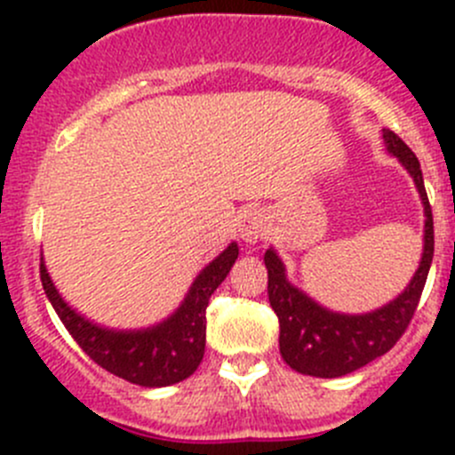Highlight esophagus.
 I'll return each instance as SVG.
<instances>
[{"label": "esophagus", "instance_id": "34e87169", "mask_svg": "<svg viewBox=\"0 0 455 455\" xmlns=\"http://www.w3.org/2000/svg\"><path fill=\"white\" fill-rule=\"evenodd\" d=\"M240 237L246 244H255L266 233V215L257 209H249L240 215Z\"/></svg>", "mask_w": 455, "mask_h": 455}]
</instances>
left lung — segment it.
I'll return each mask as SVG.
<instances>
[{"label": "left lung", "mask_w": 455, "mask_h": 455, "mask_svg": "<svg viewBox=\"0 0 455 455\" xmlns=\"http://www.w3.org/2000/svg\"><path fill=\"white\" fill-rule=\"evenodd\" d=\"M383 140L387 154L398 158V163L414 178L416 191L423 202L425 228L419 268L392 301L370 313L347 315L325 308L308 292L288 282L286 264L270 246L264 253V264L268 270V301L279 316V352L282 359L299 374L337 379L363 368L392 350L419 306L434 259V218L414 151L392 130H383Z\"/></svg>", "instance_id": "8db88e82"}]
</instances>
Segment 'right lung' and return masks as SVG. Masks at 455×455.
<instances>
[{"instance_id": "obj_1", "label": "right lung", "mask_w": 455, "mask_h": 455, "mask_svg": "<svg viewBox=\"0 0 455 455\" xmlns=\"http://www.w3.org/2000/svg\"><path fill=\"white\" fill-rule=\"evenodd\" d=\"M240 249L231 242L200 270L185 299L167 319L149 328L116 330L87 319L72 308L54 286L41 257V283L54 313L81 350L100 368L140 387H167L198 370L206 343V306L215 288L227 279Z\"/></svg>"}]
</instances>
